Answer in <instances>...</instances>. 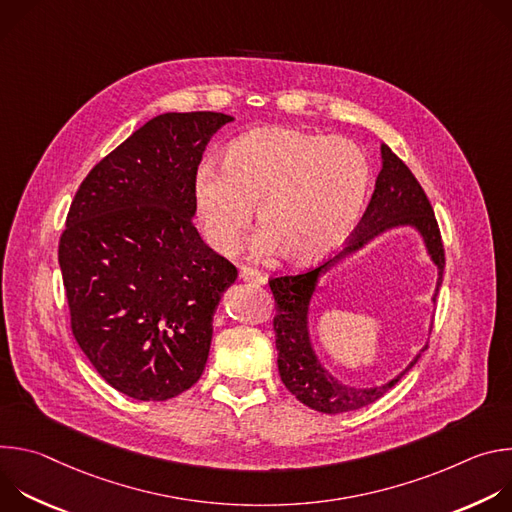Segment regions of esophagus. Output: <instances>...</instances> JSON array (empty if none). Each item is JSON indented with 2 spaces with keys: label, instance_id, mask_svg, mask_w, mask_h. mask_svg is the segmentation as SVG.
I'll return each mask as SVG.
<instances>
[{
  "label": "esophagus",
  "instance_id": "esophagus-1",
  "mask_svg": "<svg viewBox=\"0 0 512 512\" xmlns=\"http://www.w3.org/2000/svg\"><path fill=\"white\" fill-rule=\"evenodd\" d=\"M241 279L247 281V283H265V275L259 271V269H253V267H243L241 269Z\"/></svg>",
  "mask_w": 512,
  "mask_h": 512
}]
</instances>
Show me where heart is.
<instances>
[{
	"label": "heart",
	"instance_id": "heart-1",
	"mask_svg": "<svg viewBox=\"0 0 512 512\" xmlns=\"http://www.w3.org/2000/svg\"><path fill=\"white\" fill-rule=\"evenodd\" d=\"M371 170L344 137L294 127H263L237 137L223 172L202 166L192 180V206L206 243L223 255L239 249L253 208L263 229L261 251L287 263H316L352 233Z\"/></svg>",
	"mask_w": 512,
	"mask_h": 512
}]
</instances>
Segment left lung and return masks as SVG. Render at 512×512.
<instances>
[{
  "mask_svg": "<svg viewBox=\"0 0 512 512\" xmlns=\"http://www.w3.org/2000/svg\"><path fill=\"white\" fill-rule=\"evenodd\" d=\"M381 156L383 168L377 176L373 198L367 210H364L360 223L348 237L344 253H340L332 261H326L324 265H318L316 269H306L294 275H279L269 279V287L275 300L273 330L279 377L287 391L291 395H296L300 403L328 415L354 411L379 401L421 358V352L427 350V346L421 348V352L411 360V364L401 375H397L393 381L381 387H350L328 375L318 362V356L314 354L308 334V306L320 273L328 271L334 261L352 251H358L364 243H369L373 237L385 233L387 229L411 225L421 233L427 253L431 255V261L437 265V275H440L437 277L433 300L437 298V291H440L444 279L446 251L433 208L421 184L405 166V162L397 158L385 143L381 145Z\"/></svg>",
  "mask_w": 512,
  "mask_h": 512,
  "instance_id": "left-lung-1",
  "label": "left lung"
}]
</instances>
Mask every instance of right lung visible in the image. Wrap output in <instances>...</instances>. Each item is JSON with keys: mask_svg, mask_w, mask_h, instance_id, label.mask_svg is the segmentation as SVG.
Segmentation results:
<instances>
[{"mask_svg": "<svg viewBox=\"0 0 512 512\" xmlns=\"http://www.w3.org/2000/svg\"><path fill=\"white\" fill-rule=\"evenodd\" d=\"M231 115L164 113L83 180L58 241L70 330L97 373L137 401H166L202 375L212 316L237 267L192 216V180Z\"/></svg>", "mask_w": 512, "mask_h": 512, "instance_id": "right-lung-1", "label": "right lung"}]
</instances>
